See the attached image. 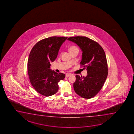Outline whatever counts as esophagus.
I'll list each match as a JSON object with an SVG mask.
<instances>
[{
    "label": "esophagus",
    "instance_id": "obj_1",
    "mask_svg": "<svg viewBox=\"0 0 134 134\" xmlns=\"http://www.w3.org/2000/svg\"><path fill=\"white\" fill-rule=\"evenodd\" d=\"M71 74L70 73H68L66 74V77H68V76H71Z\"/></svg>",
    "mask_w": 134,
    "mask_h": 134
}]
</instances>
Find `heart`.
<instances>
[{"label":"heart","instance_id":"b5f03b06","mask_svg":"<svg viewBox=\"0 0 134 134\" xmlns=\"http://www.w3.org/2000/svg\"><path fill=\"white\" fill-rule=\"evenodd\" d=\"M68 50L70 53L73 52L74 51H75L76 50L79 51V48L76 46H71L69 48Z\"/></svg>","mask_w":134,"mask_h":134}]
</instances>
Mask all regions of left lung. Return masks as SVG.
<instances>
[{
  "label": "left lung",
  "mask_w": 134,
  "mask_h": 134,
  "mask_svg": "<svg viewBox=\"0 0 134 134\" xmlns=\"http://www.w3.org/2000/svg\"><path fill=\"white\" fill-rule=\"evenodd\" d=\"M82 51L80 64L87 70L86 76L76 75L73 84L77 94L84 98H91L102 88L108 75V66L105 51L96 41L86 37H69Z\"/></svg>",
  "instance_id": "left-lung-1"
}]
</instances>
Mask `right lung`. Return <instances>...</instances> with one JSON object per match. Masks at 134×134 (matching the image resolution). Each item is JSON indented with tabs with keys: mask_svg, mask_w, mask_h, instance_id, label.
Masks as SVG:
<instances>
[{
	"mask_svg": "<svg viewBox=\"0 0 134 134\" xmlns=\"http://www.w3.org/2000/svg\"><path fill=\"white\" fill-rule=\"evenodd\" d=\"M68 37H52L41 40L32 48L27 63L30 82L37 92L49 97L58 90V83L65 77L50 68L55 60L61 45Z\"/></svg>",
	"mask_w": 134,
	"mask_h": 134,
	"instance_id": "1",
	"label": "right lung"
}]
</instances>
